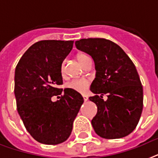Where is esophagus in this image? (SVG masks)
Returning <instances> with one entry per match:
<instances>
[{
    "mask_svg": "<svg viewBox=\"0 0 158 158\" xmlns=\"http://www.w3.org/2000/svg\"><path fill=\"white\" fill-rule=\"evenodd\" d=\"M82 97H83V99H84L85 102H86L87 100H88V97H87L86 95L83 94V95H82Z\"/></svg>",
    "mask_w": 158,
    "mask_h": 158,
    "instance_id": "obj_1",
    "label": "esophagus"
}]
</instances>
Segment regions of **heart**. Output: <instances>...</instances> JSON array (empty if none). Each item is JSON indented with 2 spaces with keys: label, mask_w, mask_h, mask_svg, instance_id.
Listing matches in <instances>:
<instances>
[{
  "label": "heart",
  "mask_w": 158,
  "mask_h": 158,
  "mask_svg": "<svg viewBox=\"0 0 158 158\" xmlns=\"http://www.w3.org/2000/svg\"><path fill=\"white\" fill-rule=\"evenodd\" d=\"M77 58L79 63L81 65L86 60L89 59V56H87L86 55L83 54V53L78 54ZM60 73L62 75H64V62L61 64ZM67 87L69 89L77 91V92H79V93H85L89 87V82L85 79H74V80H72L71 81L68 83Z\"/></svg>",
  "instance_id": "heart-1"
}]
</instances>
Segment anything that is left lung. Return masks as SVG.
<instances>
[{"label":"left lung","mask_w":158,"mask_h":158,"mask_svg":"<svg viewBox=\"0 0 158 158\" xmlns=\"http://www.w3.org/2000/svg\"><path fill=\"white\" fill-rule=\"evenodd\" d=\"M77 49L94 61L96 77L90 85L95 94L89 99L98 106L91 123L98 135L118 139L129 135L140 120L143 109V87L137 70L124 51L105 39H82ZM108 95L104 101L102 96Z\"/></svg>","instance_id":"8db88e82"}]
</instances>
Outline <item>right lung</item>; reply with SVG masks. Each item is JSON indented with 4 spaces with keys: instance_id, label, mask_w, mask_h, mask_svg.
<instances>
[{
    "instance_id": "obj_1",
    "label": "right lung",
    "mask_w": 158,
    "mask_h": 158,
    "mask_svg": "<svg viewBox=\"0 0 158 158\" xmlns=\"http://www.w3.org/2000/svg\"><path fill=\"white\" fill-rule=\"evenodd\" d=\"M73 46L71 40H42L30 47L17 64V110L27 131L42 144H58L67 140L84 102L77 91L59 88L63 84L61 64ZM62 92L60 100L51 101Z\"/></svg>"
}]
</instances>
